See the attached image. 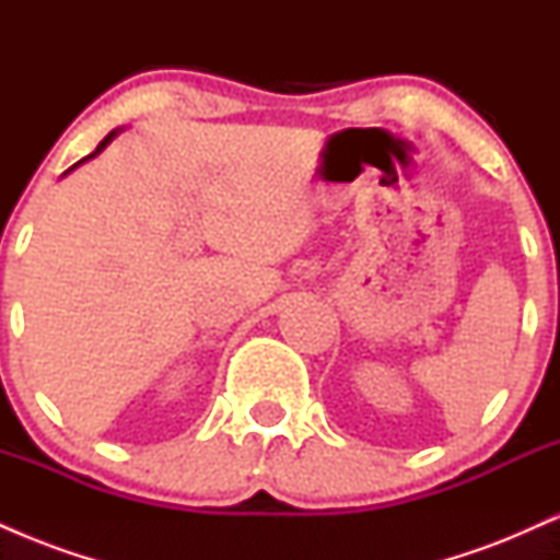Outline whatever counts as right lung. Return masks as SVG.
Here are the masks:
<instances>
[{
    "label": "right lung",
    "instance_id": "right-lung-1",
    "mask_svg": "<svg viewBox=\"0 0 560 560\" xmlns=\"http://www.w3.org/2000/svg\"><path fill=\"white\" fill-rule=\"evenodd\" d=\"M118 133H120V128H115V131H110V133H107V137H105V139H102V141H100V144H96V150L92 152V155H86V158H83V160H79V163H75V165H73V168H68L66 173H62V176H68V173H70V171H75V168H79V165H81V163H86V160H92V158H96V155H100V152H102V150H105V147H107V144H110V141H113L115 137H118Z\"/></svg>",
    "mask_w": 560,
    "mask_h": 560
}]
</instances>
